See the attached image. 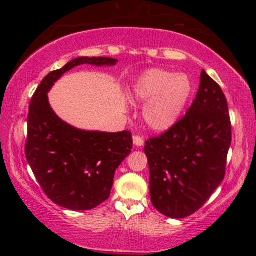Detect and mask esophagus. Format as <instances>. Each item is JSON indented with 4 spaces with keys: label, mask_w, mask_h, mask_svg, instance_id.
Returning <instances> with one entry per match:
<instances>
[{
    "label": "esophagus",
    "mask_w": 256,
    "mask_h": 256,
    "mask_svg": "<svg viewBox=\"0 0 256 256\" xmlns=\"http://www.w3.org/2000/svg\"><path fill=\"white\" fill-rule=\"evenodd\" d=\"M133 144H134V146H144V138H142L141 136H133Z\"/></svg>",
    "instance_id": "1"
}]
</instances>
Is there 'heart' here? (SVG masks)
<instances>
[{"label": "heart", "instance_id": "heart-1", "mask_svg": "<svg viewBox=\"0 0 256 256\" xmlns=\"http://www.w3.org/2000/svg\"><path fill=\"white\" fill-rule=\"evenodd\" d=\"M192 81L186 74L150 68L134 81L130 98L134 104L146 105L144 120L154 132L175 126L192 96Z\"/></svg>", "mask_w": 256, "mask_h": 256}]
</instances>
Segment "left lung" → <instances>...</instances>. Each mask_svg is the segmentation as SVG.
I'll return each instance as SVG.
<instances>
[{
  "instance_id": "obj_1",
  "label": "left lung",
  "mask_w": 256,
  "mask_h": 256,
  "mask_svg": "<svg viewBox=\"0 0 256 256\" xmlns=\"http://www.w3.org/2000/svg\"><path fill=\"white\" fill-rule=\"evenodd\" d=\"M230 144L226 97L202 70L196 97L184 118L146 142L150 198L156 209L174 219L200 209L224 180Z\"/></svg>"
}]
</instances>
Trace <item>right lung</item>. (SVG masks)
I'll use <instances>...</instances> for the list:
<instances>
[{
	"label": "right lung",
	"mask_w": 256,
	"mask_h": 256,
	"mask_svg": "<svg viewBox=\"0 0 256 256\" xmlns=\"http://www.w3.org/2000/svg\"><path fill=\"white\" fill-rule=\"evenodd\" d=\"M118 62L110 58H73L48 73L30 102L26 158L46 196L66 209L92 210L110 198L115 172L131 154L132 134L72 126L56 115L47 94L73 68L114 66Z\"/></svg>",
	"instance_id": "right-lung-1"
}]
</instances>
